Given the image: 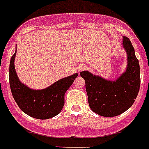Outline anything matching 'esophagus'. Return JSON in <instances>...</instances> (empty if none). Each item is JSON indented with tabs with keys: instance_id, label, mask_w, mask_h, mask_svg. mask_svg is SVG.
<instances>
[{
	"instance_id": "34e87169",
	"label": "esophagus",
	"mask_w": 149,
	"mask_h": 149,
	"mask_svg": "<svg viewBox=\"0 0 149 149\" xmlns=\"http://www.w3.org/2000/svg\"><path fill=\"white\" fill-rule=\"evenodd\" d=\"M85 66L82 65V64H81V65H79L78 67H77V70H78L79 72H81V71L85 69Z\"/></svg>"
}]
</instances>
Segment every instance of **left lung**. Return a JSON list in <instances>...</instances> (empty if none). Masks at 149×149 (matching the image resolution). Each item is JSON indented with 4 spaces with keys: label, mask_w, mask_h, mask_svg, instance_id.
Listing matches in <instances>:
<instances>
[{
    "label": "left lung",
    "mask_w": 149,
    "mask_h": 149,
    "mask_svg": "<svg viewBox=\"0 0 149 149\" xmlns=\"http://www.w3.org/2000/svg\"><path fill=\"white\" fill-rule=\"evenodd\" d=\"M127 54L125 70L114 80L82 71L91 110L103 117H114L127 111L135 101L140 87V69L135 50L127 37H122Z\"/></svg>",
    "instance_id": "8db88e82"
}]
</instances>
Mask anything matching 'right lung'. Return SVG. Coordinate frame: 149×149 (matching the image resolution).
Instances as JSON below:
<instances>
[{"instance_id": "right-lung-1", "label": "right lung", "mask_w": 149, "mask_h": 149, "mask_svg": "<svg viewBox=\"0 0 149 149\" xmlns=\"http://www.w3.org/2000/svg\"><path fill=\"white\" fill-rule=\"evenodd\" d=\"M16 49V47H15ZM15 49L10 63V85L13 97L20 109L37 119H48L58 115L64 105V94L78 73L58 80L43 89H33L19 80L15 69Z\"/></svg>"}]
</instances>
